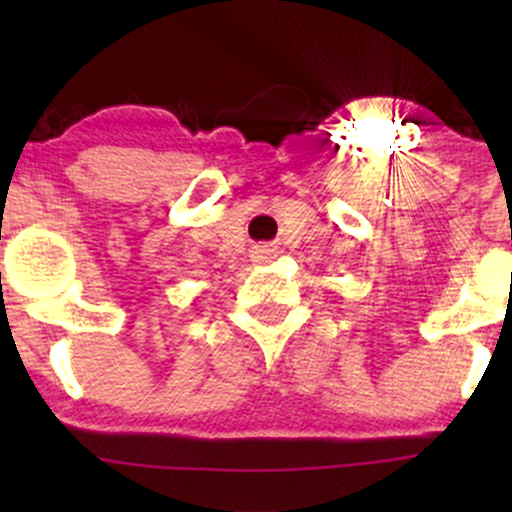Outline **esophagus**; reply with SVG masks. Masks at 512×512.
Instances as JSON below:
<instances>
[{"instance_id":"1","label":"esophagus","mask_w":512,"mask_h":512,"mask_svg":"<svg viewBox=\"0 0 512 512\" xmlns=\"http://www.w3.org/2000/svg\"><path fill=\"white\" fill-rule=\"evenodd\" d=\"M252 260L255 262H272L274 260V250L269 248V245H257L255 250H252Z\"/></svg>"}]
</instances>
